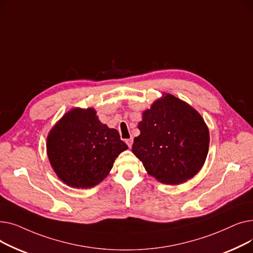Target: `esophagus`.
Here are the masks:
<instances>
[{
  "label": "esophagus",
  "instance_id": "34e87169",
  "mask_svg": "<svg viewBox=\"0 0 253 253\" xmlns=\"http://www.w3.org/2000/svg\"><path fill=\"white\" fill-rule=\"evenodd\" d=\"M126 143H127V145H128L129 148H131L132 147V143H133V139H132V138L126 139Z\"/></svg>",
  "mask_w": 253,
  "mask_h": 253
}]
</instances>
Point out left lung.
Listing matches in <instances>:
<instances>
[{"label": "left lung", "instance_id": "8db88e82", "mask_svg": "<svg viewBox=\"0 0 253 253\" xmlns=\"http://www.w3.org/2000/svg\"><path fill=\"white\" fill-rule=\"evenodd\" d=\"M140 134L132 153L158 181L176 185L203 167L209 149V129L193 106L164 93L142 112Z\"/></svg>", "mask_w": 253, "mask_h": 253}]
</instances>
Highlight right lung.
<instances>
[{"label": "right lung", "instance_id": "obj_1", "mask_svg": "<svg viewBox=\"0 0 253 253\" xmlns=\"http://www.w3.org/2000/svg\"><path fill=\"white\" fill-rule=\"evenodd\" d=\"M46 149L61 181L89 189L109 175L116 158L128 147L116 129L99 121L94 109L74 108L49 131Z\"/></svg>", "mask_w": 253, "mask_h": 253}]
</instances>
